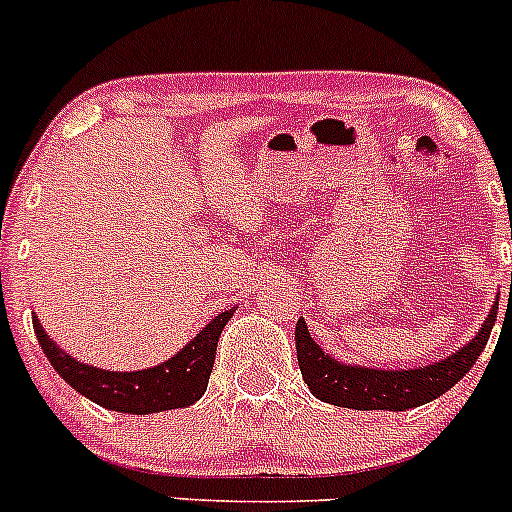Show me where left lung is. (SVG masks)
<instances>
[{
  "label": "left lung",
  "instance_id": "1",
  "mask_svg": "<svg viewBox=\"0 0 512 512\" xmlns=\"http://www.w3.org/2000/svg\"><path fill=\"white\" fill-rule=\"evenodd\" d=\"M495 317H498V302L468 345L435 365L413 367V370L342 365L312 340L305 320H297V365L310 393L322 403L352 410H393V413L418 408L448 393L465 372H470V367L488 345Z\"/></svg>",
  "mask_w": 512,
  "mask_h": 512
}]
</instances>
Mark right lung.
Wrapping results in <instances>:
<instances>
[{
    "label": "right lung",
    "mask_w": 512,
    "mask_h": 512,
    "mask_svg": "<svg viewBox=\"0 0 512 512\" xmlns=\"http://www.w3.org/2000/svg\"><path fill=\"white\" fill-rule=\"evenodd\" d=\"M232 312L235 310H225L215 320L207 322L197 332L195 340L187 342L175 357L157 367L137 372H112L84 365V362L67 355L57 342L49 340L37 317H32V325L44 355L69 388H74L79 395L107 410L150 415L162 413V410L187 408L205 395L212 365H215L217 340H220L222 327L227 325Z\"/></svg>",
    "instance_id": "right-lung-1"
}]
</instances>
